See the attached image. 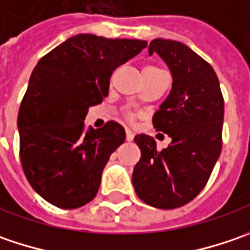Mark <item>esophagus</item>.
Masks as SVG:
<instances>
[{
  "label": "esophagus",
  "instance_id": "esophagus-1",
  "mask_svg": "<svg viewBox=\"0 0 250 250\" xmlns=\"http://www.w3.org/2000/svg\"><path fill=\"white\" fill-rule=\"evenodd\" d=\"M133 138H134V133L130 131V130H125V140L127 141H133Z\"/></svg>",
  "mask_w": 250,
  "mask_h": 250
}]
</instances>
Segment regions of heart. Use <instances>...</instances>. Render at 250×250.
I'll use <instances>...</instances> for the list:
<instances>
[{
	"label": "heart",
	"instance_id": "obj_1",
	"mask_svg": "<svg viewBox=\"0 0 250 250\" xmlns=\"http://www.w3.org/2000/svg\"><path fill=\"white\" fill-rule=\"evenodd\" d=\"M144 71H159V68H157V67H146ZM127 119H128V120H134V114L127 113Z\"/></svg>",
	"mask_w": 250,
	"mask_h": 250
}]
</instances>
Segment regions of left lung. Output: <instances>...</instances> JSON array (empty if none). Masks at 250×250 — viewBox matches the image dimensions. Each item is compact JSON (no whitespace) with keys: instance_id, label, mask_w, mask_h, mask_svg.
Listing matches in <instances>:
<instances>
[{"instance_id":"8db88e82","label":"left lung","mask_w":250,"mask_h":250,"mask_svg":"<svg viewBox=\"0 0 250 250\" xmlns=\"http://www.w3.org/2000/svg\"><path fill=\"white\" fill-rule=\"evenodd\" d=\"M148 53L159 54L172 72L170 93L152 117L154 128L172 141L159 151L152 137H134L141 158L133 186L144 203L172 210L193 200L210 179L223 148L224 98L215 71L186 44L155 39Z\"/></svg>"}]
</instances>
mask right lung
<instances>
[{"mask_svg":"<svg viewBox=\"0 0 250 250\" xmlns=\"http://www.w3.org/2000/svg\"><path fill=\"white\" fill-rule=\"evenodd\" d=\"M146 47V40L82 33L39 60L18 113L19 157L30 186L50 204L72 210L95 199L125 133L116 122L85 133V116L107 96L113 71Z\"/></svg>","mask_w":250,"mask_h":250,"instance_id":"obj_1","label":"right lung"}]
</instances>
